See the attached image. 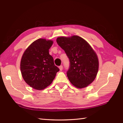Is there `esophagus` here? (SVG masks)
<instances>
[{
    "label": "esophagus",
    "mask_w": 123,
    "mask_h": 123,
    "mask_svg": "<svg viewBox=\"0 0 123 123\" xmlns=\"http://www.w3.org/2000/svg\"><path fill=\"white\" fill-rule=\"evenodd\" d=\"M59 69H60V71H62V69H63V66H59Z\"/></svg>",
    "instance_id": "34e87169"
}]
</instances>
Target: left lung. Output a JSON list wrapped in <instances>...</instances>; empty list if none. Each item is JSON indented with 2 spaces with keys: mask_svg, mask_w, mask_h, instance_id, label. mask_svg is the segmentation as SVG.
<instances>
[{
  "mask_svg": "<svg viewBox=\"0 0 123 123\" xmlns=\"http://www.w3.org/2000/svg\"><path fill=\"white\" fill-rule=\"evenodd\" d=\"M56 42L70 60L67 72L70 82L78 88L87 87L96 77L99 68L97 55L87 41L77 35L62 36Z\"/></svg>",
  "mask_w": 123,
  "mask_h": 123,
  "instance_id": "1",
  "label": "left lung"
}]
</instances>
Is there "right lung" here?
Wrapping results in <instances>:
<instances>
[{
	"label": "right lung",
	"instance_id": "obj_1",
	"mask_svg": "<svg viewBox=\"0 0 123 123\" xmlns=\"http://www.w3.org/2000/svg\"><path fill=\"white\" fill-rule=\"evenodd\" d=\"M53 43V41L39 38L28 47L22 57V77L27 84L36 90H43L50 85L59 71L49 54Z\"/></svg>",
	"mask_w": 123,
	"mask_h": 123
}]
</instances>
